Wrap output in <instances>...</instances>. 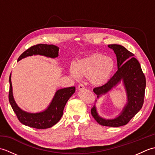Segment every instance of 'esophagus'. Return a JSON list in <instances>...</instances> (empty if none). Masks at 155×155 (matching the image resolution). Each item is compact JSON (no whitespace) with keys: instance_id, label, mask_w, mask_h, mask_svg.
<instances>
[{"instance_id":"esophagus-1","label":"esophagus","mask_w":155,"mask_h":155,"mask_svg":"<svg viewBox=\"0 0 155 155\" xmlns=\"http://www.w3.org/2000/svg\"><path fill=\"white\" fill-rule=\"evenodd\" d=\"M84 88L85 87H84V86L83 84H80L79 85H78V90H80V91H82V90L84 89Z\"/></svg>"}]
</instances>
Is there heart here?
Masks as SVG:
<instances>
[{
  "label": "heart",
  "instance_id": "heart-1",
  "mask_svg": "<svg viewBox=\"0 0 155 155\" xmlns=\"http://www.w3.org/2000/svg\"><path fill=\"white\" fill-rule=\"evenodd\" d=\"M114 68V62L110 57L93 54L76 62L70 68V74L75 79L80 77L89 78L94 86H101L109 79Z\"/></svg>",
  "mask_w": 155,
  "mask_h": 155
}]
</instances>
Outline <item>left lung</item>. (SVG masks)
I'll return each instance as SVG.
<instances>
[{"label": "left lung", "instance_id": "left-lung-1", "mask_svg": "<svg viewBox=\"0 0 155 155\" xmlns=\"http://www.w3.org/2000/svg\"><path fill=\"white\" fill-rule=\"evenodd\" d=\"M108 47L113 49L116 54L118 71L106 84L94 88L93 91L97 95V98H99L122 81L126 91L127 103L119 115L112 119H105L100 117L95 105L91 108V112L92 116L102 126L118 127L127 124L142 108L146 78L140 63L133 57L134 54L132 52L119 45H108Z\"/></svg>", "mask_w": 155, "mask_h": 155}]
</instances>
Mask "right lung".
I'll return each mask as SVG.
<instances>
[{"label":"right lung","instance_id":"add662e5","mask_svg":"<svg viewBox=\"0 0 155 155\" xmlns=\"http://www.w3.org/2000/svg\"><path fill=\"white\" fill-rule=\"evenodd\" d=\"M58 50L59 48L57 46L53 45L38 44L32 46L25 51L20 56L18 61L27 57L38 54L47 57L56 58L58 56ZM9 102L18 120L26 126L37 129H46L57 124L63 114V110L66 103L75 92L74 87L59 89L55 93L51 103L47 109L40 113H31L22 110L16 104L12 94L11 73L9 77Z\"/></svg>","mask_w":155,"mask_h":155}]
</instances>
